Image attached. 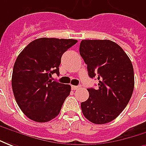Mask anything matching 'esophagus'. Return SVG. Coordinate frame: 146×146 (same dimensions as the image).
I'll return each mask as SVG.
<instances>
[{
  "instance_id": "1",
  "label": "esophagus",
  "mask_w": 146,
  "mask_h": 146,
  "mask_svg": "<svg viewBox=\"0 0 146 146\" xmlns=\"http://www.w3.org/2000/svg\"><path fill=\"white\" fill-rule=\"evenodd\" d=\"M80 88V86H71V89L73 90H78Z\"/></svg>"
}]
</instances>
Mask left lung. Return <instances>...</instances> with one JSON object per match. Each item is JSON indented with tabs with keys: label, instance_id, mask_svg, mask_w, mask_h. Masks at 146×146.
Here are the masks:
<instances>
[{
	"label": "left lung",
	"instance_id": "obj_1",
	"mask_svg": "<svg viewBox=\"0 0 146 146\" xmlns=\"http://www.w3.org/2000/svg\"><path fill=\"white\" fill-rule=\"evenodd\" d=\"M79 52L90 78L98 75V88L87 89L82 114L95 124L111 122L123 111L134 87V68L119 45L110 40H82Z\"/></svg>",
	"mask_w": 146,
	"mask_h": 146
}]
</instances>
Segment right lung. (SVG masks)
Returning a JSON list of instances; mask_svg holds the SVG:
<instances>
[{
	"label": "right lung",
	"mask_w": 146,
	"mask_h": 146,
	"mask_svg": "<svg viewBox=\"0 0 146 146\" xmlns=\"http://www.w3.org/2000/svg\"><path fill=\"white\" fill-rule=\"evenodd\" d=\"M78 42L75 39L38 38L19 53L13 67L12 86L22 111L31 120L45 123L57 116L71 86L52 81L60 75L62 55Z\"/></svg>",
	"instance_id": "add662e5"
}]
</instances>
